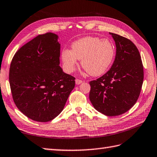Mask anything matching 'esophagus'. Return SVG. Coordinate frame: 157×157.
I'll list each match as a JSON object with an SVG mask.
<instances>
[{
    "instance_id": "obj_1",
    "label": "esophagus",
    "mask_w": 157,
    "mask_h": 157,
    "mask_svg": "<svg viewBox=\"0 0 157 157\" xmlns=\"http://www.w3.org/2000/svg\"><path fill=\"white\" fill-rule=\"evenodd\" d=\"M75 83H76V84H80L81 83H82V80H81V79H76Z\"/></svg>"
}]
</instances>
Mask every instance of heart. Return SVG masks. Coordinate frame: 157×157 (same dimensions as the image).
Listing matches in <instances>:
<instances>
[{
  "instance_id": "1",
  "label": "heart",
  "mask_w": 157,
  "mask_h": 157,
  "mask_svg": "<svg viewBox=\"0 0 157 157\" xmlns=\"http://www.w3.org/2000/svg\"><path fill=\"white\" fill-rule=\"evenodd\" d=\"M115 53L114 46L109 39L86 36L73 43L71 50H64L62 59L67 73H72L78 66V60H82V66L89 74L99 76L109 69Z\"/></svg>"
}]
</instances>
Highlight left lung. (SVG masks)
<instances>
[{
    "label": "left lung",
    "instance_id": "1",
    "mask_svg": "<svg viewBox=\"0 0 157 157\" xmlns=\"http://www.w3.org/2000/svg\"><path fill=\"white\" fill-rule=\"evenodd\" d=\"M115 41L116 54L108 71L89 82V98L98 112L107 116L122 114L139 98L144 80V67L139 50L133 42L109 33Z\"/></svg>",
    "mask_w": 157,
    "mask_h": 157
}]
</instances>
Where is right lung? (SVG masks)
<instances>
[{"mask_svg": "<svg viewBox=\"0 0 157 157\" xmlns=\"http://www.w3.org/2000/svg\"><path fill=\"white\" fill-rule=\"evenodd\" d=\"M52 33L39 35L15 54L9 84L15 105L28 118L45 122L63 111L75 78L59 66L60 44Z\"/></svg>", "mask_w": 157, "mask_h": 157, "instance_id": "add662e5", "label": "right lung"}]
</instances>
